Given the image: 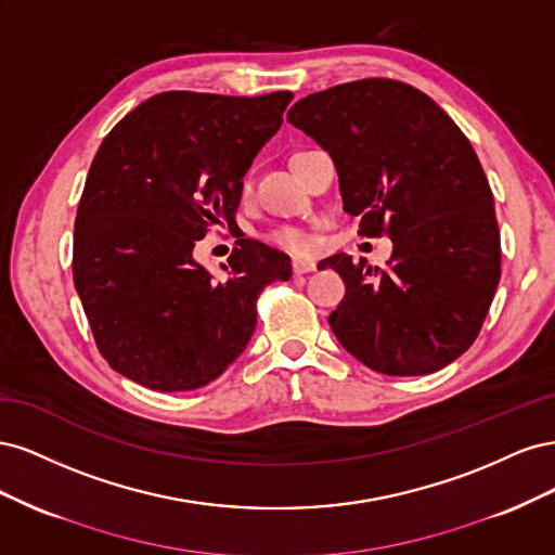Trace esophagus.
Here are the masks:
<instances>
[{
  "mask_svg": "<svg viewBox=\"0 0 555 555\" xmlns=\"http://www.w3.org/2000/svg\"><path fill=\"white\" fill-rule=\"evenodd\" d=\"M292 268H294L296 275H304V273L314 271L317 263H314L312 259H294V261H292Z\"/></svg>",
  "mask_w": 555,
  "mask_h": 555,
  "instance_id": "esophagus-1",
  "label": "esophagus"
}]
</instances>
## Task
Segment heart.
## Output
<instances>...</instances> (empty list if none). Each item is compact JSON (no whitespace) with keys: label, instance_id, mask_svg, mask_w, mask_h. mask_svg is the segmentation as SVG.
Here are the masks:
<instances>
[{"label":"heart","instance_id":"1","mask_svg":"<svg viewBox=\"0 0 555 555\" xmlns=\"http://www.w3.org/2000/svg\"><path fill=\"white\" fill-rule=\"evenodd\" d=\"M271 241L278 247H282V249L294 251V255H300V251H308V247H310V238L306 236V233L300 231V229H292V227H284V229L273 231Z\"/></svg>","mask_w":555,"mask_h":555}]
</instances>
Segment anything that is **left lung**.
<instances>
[{"label":"left lung","instance_id":"8db88e82","mask_svg":"<svg viewBox=\"0 0 555 555\" xmlns=\"http://www.w3.org/2000/svg\"><path fill=\"white\" fill-rule=\"evenodd\" d=\"M287 122L331 155L345 210L389 233L386 271L340 251L335 338L382 375H430L475 343L500 282L493 194L477 153L428 94L365 78L308 94Z\"/></svg>","mask_w":555,"mask_h":555}]
</instances>
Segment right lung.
<instances>
[{"label":"right lung","mask_w":555,"mask_h":555,"mask_svg":"<svg viewBox=\"0 0 555 555\" xmlns=\"http://www.w3.org/2000/svg\"><path fill=\"white\" fill-rule=\"evenodd\" d=\"M292 99L162 92L99 145L74 229V284L115 373L192 391L243 354L261 289L289 280L292 261L245 238L217 280L194 243L210 224H236L243 176Z\"/></svg>","instance_id":"1"}]
</instances>
